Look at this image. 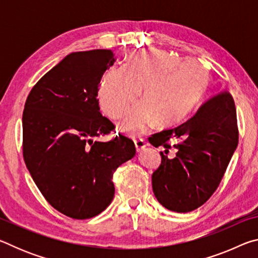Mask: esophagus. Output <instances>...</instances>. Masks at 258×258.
<instances>
[{
  "instance_id": "34e87169",
  "label": "esophagus",
  "mask_w": 258,
  "mask_h": 258,
  "mask_svg": "<svg viewBox=\"0 0 258 258\" xmlns=\"http://www.w3.org/2000/svg\"><path fill=\"white\" fill-rule=\"evenodd\" d=\"M134 145H135V149H137L138 152H141L145 150V148L147 147L146 142L143 141L142 139H138V140H134Z\"/></svg>"
}]
</instances>
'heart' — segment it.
I'll return each mask as SVG.
<instances>
[{"mask_svg":"<svg viewBox=\"0 0 258 258\" xmlns=\"http://www.w3.org/2000/svg\"><path fill=\"white\" fill-rule=\"evenodd\" d=\"M209 71L197 59L181 60L163 50H141L128 55L123 67L111 66L100 81L98 99L113 119L123 117L142 90L139 106L126 117L121 130L130 135L180 123L203 98Z\"/></svg>","mask_w":258,"mask_h":258,"instance_id":"obj_1","label":"heart"}]
</instances>
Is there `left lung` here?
I'll return each instance as SVG.
<instances>
[{
	"mask_svg": "<svg viewBox=\"0 0 258 258\" xmlns=\"http://www.w3.org/2000/svg\"><path fill=\"white\" fill-rule=\"evenodd\" d=\"M174 142L172 145L169 141ZM164 146L152 174V190L165 208L195 211L212 197L238 147L237 112L226 89L205 102L191 118L149 138Z\"/></svg>",
	"mask_w": 258,
	"mask_h": 258,
	"instance_id": "1",
	"label": "left lung"
}]
</instances>
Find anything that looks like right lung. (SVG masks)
I'll use <instances>...</instances> for the list:
<instances>
[{"instance_id": "obj_1", "label": "right lung", "mask_w": 258, "mask_h": 258, "mask_svg": "<svg viewBox=\"0 0 258 258\" xmlns=\"http://www.w3.org/2000/svg\"><path fill=\"white\" fill-rule=\"evenodd\" d=\"M113 62L111 50L73 52L36 83L25 103L26 166L51 206L76 220L97 216L110 205L112 173L135 156L133 141L123 135L93 140L115 128L97 99Z\"/></svg>"}]
</instances>
